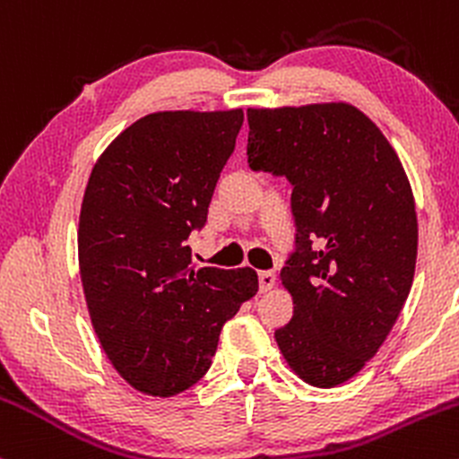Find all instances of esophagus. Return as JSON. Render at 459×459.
Returning a JSON list of instances; mask_svg holds the SVG:
<instances>
[{"label": "esophagus", "instance_id": "obj_1", "mask_svg": "<svg viewBox=\"0 0 459 459\" xmlns=\"http://www.w3.org/2000/svg\"><path fill=\"white\" fill-rule=\"evenodd\" d=\"M273 284H276V276H273V272H261L259 273V289H261V293L272 291Z\"/></svg>", "mask_w": 459, "mask_h": 459}]
</instances>
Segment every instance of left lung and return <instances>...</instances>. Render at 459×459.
Wrapping results in <instances>:
<instances>
[{"label":"left lung","instance_id":"1","mask_svg":"<svg viewBox=\"0 0 459 459\" xmlns=\"http://www.w3.org/2000/svg\"><path fill=\"white\" fill-rule=\"evenodd\" d=\"M252 170L291 181L296 252L281 270L293 317L276 330L299 380L332 388L376 356L414 281L419 222L397 152L343 101L247 109Z\"/></svg>","mask_w":459,"mask_h":459}]
</instances>
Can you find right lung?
<instances>
[{
  "label": "right lung",
  "mask_w": 459,
  "mask_h": 459,
  "mask_svg": "<svg viewBox=\"0 0 459 459\" xmlns=\"http://www.w3.org/2000/svg\"><path fill=\"white\" fill-rule=\"evenodd\" d=\"M244 109L142 116L94 163L77 229L92 328L135 391L172 397L212 367L220 330L259 291L250 267H196L186 239L207 222Z\"/></svg>",
  "instance_id": "add662e5"
}]
</instances>
